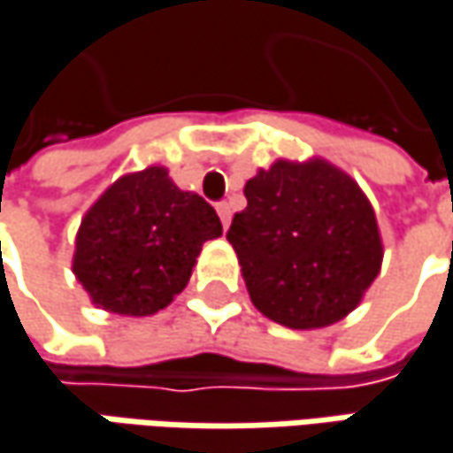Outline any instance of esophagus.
Segmentation results:
<instances>
[{
	"instance_id": "obj_1",
	"label": "esophagus",
	"mask_w": 453,
	"mask_h": 453,
	"mask_svg": "<svg viewBox=\"0 0 453 453\" xmlns=\"http://www.w3.org/2000/svg\"><path fill=\"white\" fill-rule=\"evenodd\" d=\"M218 215H220V220H223V227L230 226V215H233V210H230V204H227V202H220V204H218Z\"/></svg>"
}]
</instances>
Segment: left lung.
<instances>
[{
    "label": "left lung",
    "instance_id": "left-lung-1",
    "mask_svg": "<svg viewBox=\"0 0 453 453\" xmlns=\"http://www.w3.org/2000/svg\"><path fill=\"white\" fill-rule=\"evenodd\" d=\"M227 241L253 307L295 328H328L357 310L382 269V235L361 187L331 161L277 158L243 189Z\"/></svg>",
    "mask_w": 453,
    "mask_h": 453
}]
</instances>
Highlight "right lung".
I'll return each mask as SVG.
<instances>
[{
	"instance_id": "obj_1",
	"label": "right lung",
	"mask_w": 453,
	"mask_h": 453,
	"mask_svg": "<svg viewBox=\"0 0 453 453\" xmlns=\"http://www.w3.org/2000/svg\"><path fill=\"white\" fill-rule=\"evenodd\" d=\"M218 212L181 192L169 169L122 173L87 215L73 243V277L92 305L146 318L187 287L204 241L220 238Z\"/></svg>"
}]
</instances>
